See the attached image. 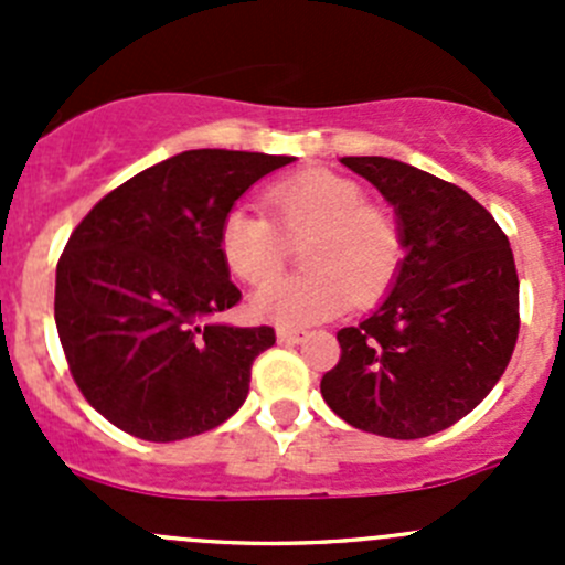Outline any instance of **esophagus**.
Here are the masks:
<instances>
[{
  "label": "esophagus",
  "mask_w": 565,
  "mask_h": 565,
  "mask_svg": "<svg viewBox=\"0 0 565 565\" xmlns=\"http://www.w3.org/2000/svg\"><path fill=\"white\" fill-rule=\"evenodd\" d=\"M276 335H278V341H287V344H295V341H300L306 335V330L303 328H278L276 330Z\"/></svg>",
  "instance_id": "34e87169"
}]
</instances>
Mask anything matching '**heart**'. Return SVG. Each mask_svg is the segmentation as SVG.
<instances>
[{"mask_svg":"<svg viewBox=\"0 0 565 565\" xmlns=\"http://www.w3.org/2000/svg\"><path fill=\"white\" fill-rule=\"evenodd\" d=\"M276 223L289 241H306L303 276L273 278L250 295V311L289 328L311 324L352 303L380 298L402 259V237L383 210L366 204L358 182L330 172H303L267 191ZM221 256L237 278L259 284L278 273L284 237L267 215L232 207L221 224Z\"/></svg>","mask_w":565,"mask_h":565,"instance_id":"1","label":"heart"}]
</instances>
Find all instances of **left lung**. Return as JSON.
Segmentation results:
<instances>
[{
    "mask_svg": "<svg viewBox=\"0 0 565 565\" xmlns=\"http://www.w3.org/2000/svg\"><path fill=\"white\" fill-rule=\"evenodd\" d=\"M396 213L404 259L391 292L335 333L319 388L350 426L393 440L448 429L503 377L520 333L509 237L459 185L393 158H341Z\"/></svg>",
    "mask_w": 565,
    "mask_h": 565,
    "instance_id": "8db88e82",
    "label": "left lung"
}]
</instances>
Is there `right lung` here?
Segmentation results:
<instances>
[{"label": "right lung", "instance_id": "right-lung-1", "mask_svg": "<svg viewBox=\"0 0 565 565\" xmlns=\"http://www.w3.org/2000/svg\"><path fill=\"white\" fill-rule=\"evenodd\" d=\"M292 156L185 150L100 199L56 265L54 319L78 391L117 429L172 443L243 407L250 363L276 344L235 328L218 235L226 213Z\"/></svg>", "mask_w": 565, "mask_h": 565}]
</instances>
